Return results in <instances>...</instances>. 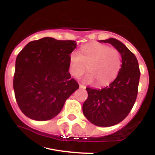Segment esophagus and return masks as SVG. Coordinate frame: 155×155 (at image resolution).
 <instances>
[{"instance_id":"1","label":"esophagus","mask_w":155,"mask_h":155,"mask_svg":"<svg viewBox=\"0 0 155 155\" xmlns=\"http://www.w3.org/2000/svg\"><path fill=\"white\" fill-rule=\"evenodd\" d=\"M79 87L81 88V89H85V88H86V86H84V85L81 84H79Z\"/></svg>"}]
</instances>
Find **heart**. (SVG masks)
<instances>
[{
	"instance_id": "heart-1",
	"label": "heart",
	"mask_w": 155,
	"mask_h": 155,
	"mask_svg": "<svg viewBox=\"0 0 155 155\" xmlns=\"http://www.w3.org/2000/svg\"><path fill=\"white\" fill-rule=\"evenodd\" d=\"M90 70L83 78L85 83L97 81V84L106 85L115 79L121 68L122 57L115 48L106 44L94 43L87 44L73 51L69 56L71 74L79 78L87 69Z\"/></svg>"
}]
</instances>
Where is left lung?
Masks as SVG:
<instances>
[{"label":"left lung","mask_w":155,"mask_h":155,"mask_svg":"<svg viewBox=\"0 0 155 155\" xmlns=\"http://www.w3.org/2000/svg\"><path fill=\"white\" fill-rule=\"evenodd\" d=\"M99 41L111 44L120 51L122 65L108 86L101 90L86 88L88 97L82 110L92 124L110 127L122 122L130 112L138 95L140 73L136 56L124 44L113 38Z\"/></svg>","instance_id":"1"}]
</instances>
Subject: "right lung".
I'll list each match as a JSON object with an SVG mask.
<instances>
[{"label": "right lung", "mask_w": 155, "mask_h": 155, "mask_svg": "<svg viewBox=\"0 0 155 155\" xmlns=\"http://www.w3.org/2000/svg\"><path fill=\"white\" fill-rule=\"evenodd\" d=\"M75 41L45 37L28 43L16 59L14 90L19 108L32 120L54 118L79 85L69 73Z\"/></svg>", "instance_id": "1"}]
</instances>
